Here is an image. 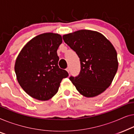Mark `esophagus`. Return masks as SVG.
Segmentation results:
<instances>
[{
    "label": "esophagus",
    "instance_id": "obj_1",
    "mask_svg": "<svg viewBox=\"0 0 134 134\" xmlns=\"http://www.w3.org/2000/svg\"><path fill=\"white\" fill-rule=\"evenodd\" d=\"M65 70H66V71H67V72H68V73H69V71H69V70H69V68H67V69H65Z\"/></svg>",
    "mask_w": 134,
    "mask_h": 134
}]
</instances>
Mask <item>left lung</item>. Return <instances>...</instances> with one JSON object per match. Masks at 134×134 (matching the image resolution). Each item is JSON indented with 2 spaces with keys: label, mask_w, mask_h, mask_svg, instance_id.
I'll use <instances>...</instances> for the list:
<instances>
[{
  "label": "left lung",
  "mask_w": 134,
  "mask_h": 134,
  "mask_svg": "<svg viewBox=\"0 0 134 134\" xmlns=\"http://www.w3.org/2000/svg\"><path fill=\"white\" fill-rule=\"evenodd\" d=\"M63 37L80 58V74L69 78L76 90L88 98L103 93L118 70L117 53L113 45L102 34L92 30H78Z\"/></svg>",
  "instance_id": "8db88e82"
}]
</instances>
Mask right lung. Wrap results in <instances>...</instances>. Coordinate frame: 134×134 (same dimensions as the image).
I'll list each match as a JSON object with an SVG mask.
<instances>
[{"instance_id": "right-lung-1", "label": "right lung", "mask_w": 134, "mask_h": 134, "mask_svg": "<svg viewBox=\"0 0 134 134\" xmlns=\"http://www.w3.org/2000/svg\"><path fill=\"white\" fill-rule=\"evenodd\" d=\"M60 35L46 33L33 37L16 58L14 70L19 84L30 97L41 101L52 98L69 73L58 66Z\"/></svg>"}]
</instances>
